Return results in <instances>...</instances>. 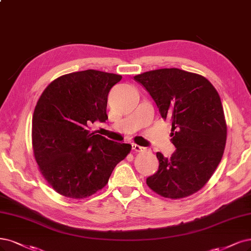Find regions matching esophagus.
<instances>
[{
	"instance_id": "1",
	"label": "esophagus",
	"mask_w": 251,
	"mask_h": 251,
	"mask_svg": "<svg viewBox=\"0 0 251 251\" xmlns=\"http://www.w3.org/2000/svg\"><path fill=\"white\" fill-rule=\"evenodd\" d=\"M132 149H133V151H137V152L143 151L145 150L144 148H142V146L138 145V144H135V143H133V144H132Z\"/></svg>"
}]
</instances>
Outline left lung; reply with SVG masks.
Listing matches in <instances>:
<instances>
[{
  "instance_id": "left-lung-1",
  "label": "left lung",
  "mask_w": 251,
  "mask_h": 251,
  "mask_svg": "<svg viewBox=\"0 0 251 251\" xmlns=\"http://www.w3.org/2000/svg\"><path fill=\"white\" fill-rule=\"evenodd\" d=\"M171 123L170 158L157 152L159 169L146 178L157 194L179 200L209 181L222 159L227 127L217 90L204 76L178 68H161L134 76Z\"/></svg>"
}]
</instances>
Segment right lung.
I'll use <instances>...</instances> for the list:
<instances>
[{
    "label": "right lung",
    "mask_w": 251,
    "mask_h": 251,
    "mask_svg": "<svg viewBox=\"0 0 251 251\" xmlns=\"http://www.w3.org/2000/svg\"><path fill=\"white\" fill-rule=\"evenodd\" d=\"M122 75L88 70L57 77L40 96L32 118L38 169L55 191L73 200L97 193L132 150L90 131L106 122L108 93Z\"/></svg>",
    "instance_id": "right-lung-1"
}]
</instances>
